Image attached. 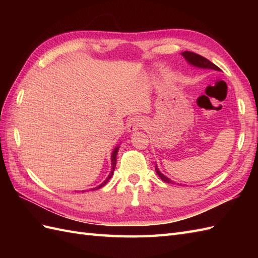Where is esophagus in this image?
Returning a JSON list of instances; mask_svg holds the SVG:
<instances>
[{
    "label": "esophagus",
    "mask_w": 258,
    "mask_h": 258,
    "mask_svg": "<svg viewBox=\"0 0 258 258\" xmlns=\"http://www.w3.org/2000/svg\"><path fill=\"white\" fill-rule=\"evenodd\" d=\"M143 125H144L143 118L140 116H134V117L128 119L127 130L130 131V132H136V131H139L141 127H143Z\"/></svg>",
    "instance_id": "obj_1"
}]
</instances>
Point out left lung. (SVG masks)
I'll list each match as a JSON object with an SVG mask.
<instances>
[{"label": "left lung", "mask_w": 258, "mask_h": 258, "mask_svg": "<svg viewBox=\"0 0 258 258\" xmlns=\"http://www.w3.org/2000/svg\"><path fill=\"white\" fill-rule=\"evenodd\" d=\"M182 55L186 58V61H187L188 63H190L191 65H194V67L202 68V69H213V70L220 71V68L216 67V65L214 64V63H212L211 61H208L207 58L199 55V54L186 51V52H183V53H182ZM155 171H156L158 176L161 177V179L163 180V182H165V183H167V184H176V183H174L173 180L169 179L168 177L164 176V175L160 172V169L157 168V166L155 167Z\"/></svg>", "instance_id": "1"}]
</instances>
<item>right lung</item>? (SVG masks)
Listing matches in <instances>:
<instances>
[{
	"label": "right lung",
	"mask_w": 258,
	"mask_h": 258,
	"mask_svg": "<svg viewBox=\"0 0 258 258\" xmlns=\"http://www.w3.org/2000/svg\"><path fill=\"white\" fill-rule=\"evenodd\" d=\"M117 151H118V147H116V149H115V150L113 151V153H112V171H111V173H109L107 178H106L105 180H104V182H103L101 185H98L97 187H95L94 189H98V188L103 187V186L108 182V179L112 177V175H113V173H114V169H115V166H116V155H117ZM83 191H84V190H82V193H83Z\"/></svg>",
	"instance_id": "obj_1"
}]
</instances>
